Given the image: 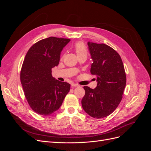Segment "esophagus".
Wrapping results in <instances>:
<instances>
[{
    "label": "esophagus",
    "mask_w": 151,
    "mask_h": 151,
    "mask_svg": "<svg viewBox=\"0 0 151 151\" xmlns=\"http://www.w3.org/2000/svg\"><path fill=\"white\" fill-rule=\"evenodd\" d=\"M71 86L72 87H79V85H78L77 84H72Z\"/></svg>",
    "instance_id": "34e87169"
}]
</instances>
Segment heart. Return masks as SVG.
Wrapping results in <instances>:
<instances>
[{"mask_svg":"<svg viewBox=\"0 0 151 151\" xmlns=\"http://www.w3.org/2000/svg\"><path fill=\"white\" fill-rule=\"evenodd\" d=\"M74 50L77 57L81 55H87V50L83 43H76L74 45Z\"/></svg>","mask_w":151,"mask_h":151,"instance_id":"1","label":"heart"}]
</instances>
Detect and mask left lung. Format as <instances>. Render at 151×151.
<instances>
[{
  "label": "left lung",
  "instance_id": "obj_1",
  "mask_svg": "<svg viewBox=\"0 0 151 151\" xmlns=\"http://www.w3.org/2000/svg\"><path fill=\"white\" fill-rule=\"evenodd\" d=\"M93 63L90 72L97 76V86H84L85 95L81 103L84 110L95 118L106 117L117 108L126 86V74L122 58L107 45L88 42Z\"/></svg>",
  "mask_w": 151,
  "mask_h": 151
}]
</instances>
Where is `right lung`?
<instances>
[{
	"label": "right lung",
	"mask_w": 151,
	"mask_h": 151,
	"mask_svg": "<svg viewBox=\"0 0 151 151\" xmlns=\"http://www.w3.org/2000/svg\"><path fill=\"white\" fill-rule=\"evenodd\" d=\"M70 40L49 37L39 41L27 52L20 79L24 95L34 111L50 115L59 109L70 85L52 77V68L59 63L61 52Z\"/></svg>",
	"instance_id": "1"
}]
</instances>
